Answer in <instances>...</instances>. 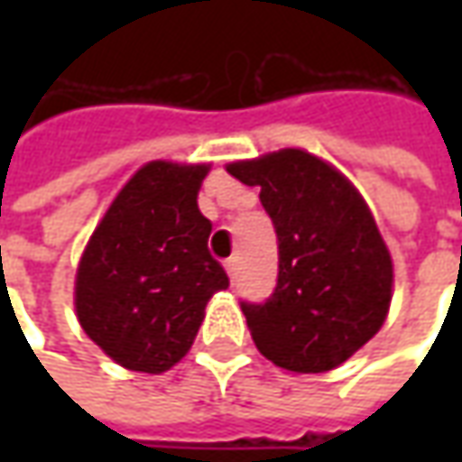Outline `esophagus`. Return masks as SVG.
<instances>
[{"instance_id": "1", "label": "esophagus", "mask_w": 462, "mask_h": 462, "mask_svg": "<svg viewBox=\"0 0 462 462\" xmlns=\"http://www.w3.org/2000/svg\"><path fill=\"white\" fill-rule=\"evenodd\" d=\"M223 267H226V273H228L231 280H236V275H239V257H228L223 262Z\"/></svg>"}]
</instances>
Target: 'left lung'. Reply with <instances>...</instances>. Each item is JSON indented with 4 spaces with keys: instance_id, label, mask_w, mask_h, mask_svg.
<instances>
[{
    "instance_id": "1",
    "label": "left lung",
    "mask_w": 462,
    "mask_h": 462,
    "mask_svg": "<svg viewBox=\"0 0 462 462\" xmlns=\"http://www.w3.org/2000/svg\"><path fill=\"white\" fill-rule=\"evenodd\" d=\"M277 234V285L241 303L257 349L291 373H327L370 342L385 321L393 262L370 208L324 159L282 149L234 162Z\"/></svg>"
}]
</instances>
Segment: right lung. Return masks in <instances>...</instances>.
I'll list each match as a JSON object with an SVG mask.
<instances>
[{"label":"right lung","mask_w":462,"mask_h":462,"mask_svg":"<svg viewBox=\"0 0 462 462\" xmlns=\"http://www.w3.org/2000/svg\"><path fill=\"white\" fill-rule=\"evenodd\" d=\"M208 164L149 162L117 192L77 270L81 328L117 365L164 373L180 363L213 293L228 288L198 208Z\"/></svg>","instance_id":"right-lung-1"}]
</instances>
